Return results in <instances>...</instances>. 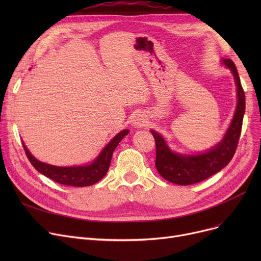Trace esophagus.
I'll list each match as a JSON object with an SVG mask.
<instances>
[{
    "instance_id": "esophagus-1",
    "label": "esophagus",
    "mask_w": 261,
    "mask_h": 261,
    "mask_svg": "<svg viewBox=\"0 0 261 261\" xmlns=\"http://www.w3.org/2000/svg\"><path fill=\"white\" fill-rule=\"evenodd\" d=\"M146 121H147L146 115L143 113H138L133 118V126L135 128H142L146 125Z\"/></svg>"
}]
</instances>
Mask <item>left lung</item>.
<instances>
[{
    "instance_id": "left-lung-1",
    "label": "left lung",
    "mask_w": 261,
    "mask_h": 261,
    "mask_svg": "<svg viewBox=\"0 0 261 261\" xmlns=\"http://www.w3.org/2000/svg\"><path fill=\"white\" fill-rule=\"evenodd\" d=\"M221 63L234 76L237 89V106L230 125L220 142L204 152L184 154L172 151L162 134L151 130L156 147L155 167L168 182L191 185L204 181L224 168L235 154L245 111V95L234 62L230 59H222Z\"/></svg>"
}]
</instances>
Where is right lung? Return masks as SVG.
<instances>
[{"label": "right lung", "mask_w": 261, "mask_h": 261, "mask_svg": "<svg viewBox=\"0 0 261 261\" xmlns=\"http://www.w3.org/2000/svg\"><path fill=\"white\" fill-rule=\"evenodd\" d=\"M128 133V129L122 130L119 133H117L114 138L108 143V145L103 147L97 158L93 160V162H91L90 164L80 166L61 167L40 162L30 152V150L27 149L24 142H22V144L25 150V153L27 158H29L31 164L40 173H42L43 175L49 177L53 181L62 185L84 187L97 183L106 175L110 167V164H111L112 154L115 148Z\"/></svg>", "instance_id": "add662e5"}]
</instances>
